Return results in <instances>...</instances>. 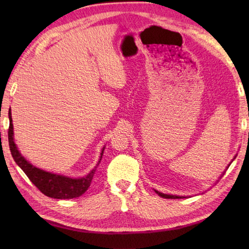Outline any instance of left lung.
<instances>
[{
  "mask_svg": "<svg viewBox=\"0 0 249 249\" xmlns=\"http://www.w3.org/2000/svg\"><path fill=\"white\" fill-rule=\"evenodd\" d=\"M155 192L160 196L161 198H166V199H181L182 197H178V196H172V195H166V194H161V193H158L157 190H155Z\"/></svg>",
  "mask_w": 249,
  "mask_h": 249,
  "instance_id": "1",
  "label": "left lung"
}]
</instances>
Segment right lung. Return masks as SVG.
<instances>
[{
  "label": "right lung",
  "instance_id": "right-lung-1",
  "mask_svg": "<svg viewBox=\"0 0 249 249\" xmlns=\"http://www.w3.org/2000/svg\"><path fill=\"white\" fill-rule=\"evenodd\" d=\"M9 116V127H8V143L12 156L15 160L16 163L22 169L23 172L26 174V177L30 178V181L33 183L35 186L38 188L41 193L46 195L47 197L54 198V199H72L80 197L81 195L87 192L89 185L92 183L94 173L96 171L95 167L93 170L89 172L87 177L81 178H71L63 176H57L50 172H46L44 170L34 167L31 165L29 161L24 160L23 156H21L19 151L17 150L14 142V131H13V123H12V113L10 110L8 112ZM100 156V160L97 163L99 165L100 160L103 157Z\"/></svg>",
  "mask_w": 249,
  "mask_h": 249
}]
</instances>
